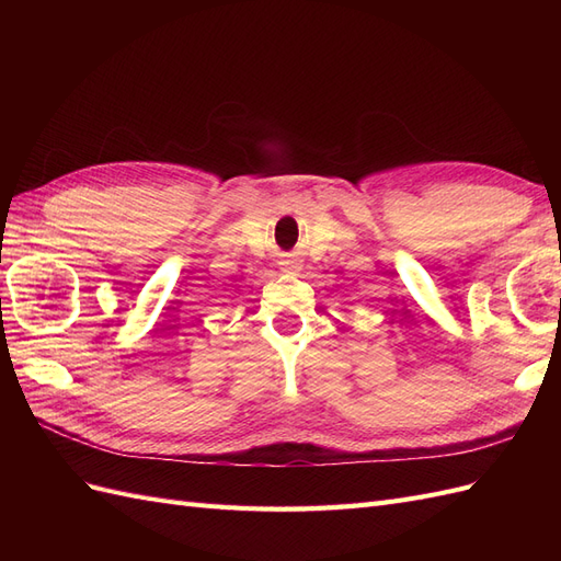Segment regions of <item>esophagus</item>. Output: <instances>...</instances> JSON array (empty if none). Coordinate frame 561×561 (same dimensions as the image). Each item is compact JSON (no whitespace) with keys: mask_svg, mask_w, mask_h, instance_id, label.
Listing matches in <instances>:
<instances>
[{"mask_svg":"<svg viewBox=\"0 0 561 561\" xmlns=\"http://www.w3.org/2000/svg\"><path fill=\"white\" fill-rule=\"evenodd\" d=\"M280 268L283 271H297L299 268V260L295 257V254H285V257L280 260Z\"/></svg>","mask_w":561,"mask_h":561,"instance_id":"1","label":"esophagus"}]
</instances>
